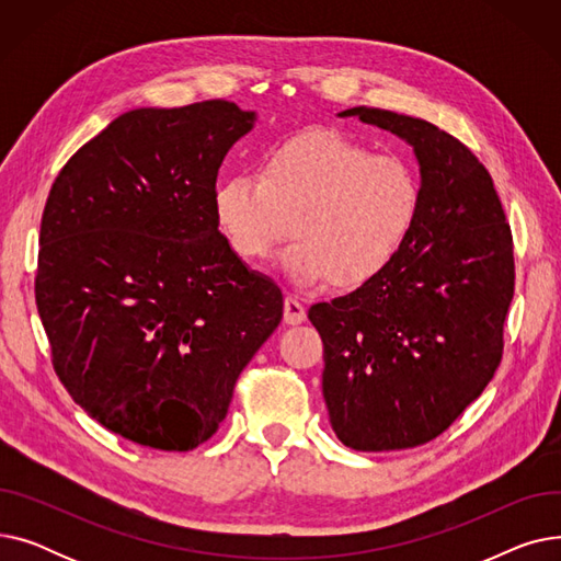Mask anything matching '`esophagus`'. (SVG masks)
Masks as SVG:
<instances>
[{"label": "esophagus", "instance_id": "esophagus-1", "mask_svg": "<svg viewBox=\"0 0 561 561\" xmlns=\"http://www.w3.org/2000/svg\"><path fill=\"white\" fill-rule=\"evenodd\" d=\"M305 318H307L305 305L298 298L288 296L284 300V322H288V325H300V322H305Z\"/></svg>", "mask_w": 561, "mask_h": 561}]
</instances>
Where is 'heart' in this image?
I'll list each match as a JSON object with an SVG mask.
<instances>
[{
	"instance_id": "1",
	"label": "heart",
	"mask_w": 561,
	"mask_h": 561,
	"mask_svg": "<svg viewBox=\"0 0 561 561\" xmlns=\"http://www.w3.org/2000/svg\"><path fill=\"white\" fill-rule=\"evenodd\" d=\"M419 211L421 186L409 163L370 154L334 129L277 142L261 174H231L214 193L218 229L243 261L268 259L296 220L284 271L300 286L373 282L407 245Z\"/></svg>"
}]
</instances>
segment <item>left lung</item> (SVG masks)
Returning <instances> with one entry per match:
<instances>
[{"label":"left lung","mask_w":561,"mask_h":561,"mask_svg":"<svg viewBox=\"0 0 561 561\" xmlns=\"http://www.w3.org/2000/svg\"><path fill=\"white\" fill-rule=\"evenodd\" d=\"M414 147L421 211L389 268L309 309L325 345L322 396L343 446L416 448L480 398L503 359L514 243L489 170L421 117L355 106L339 113Z\"/></svg>","instance_id":"obj_1"}]
</instances>
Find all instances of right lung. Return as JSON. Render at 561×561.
Returning <instances> with one entry per match:
<instances>
[{
    "instance_id": "right-lung-1",
    "label": "right lung",
    "mask_w": 561,
    "mask_h": 561,
    "mask_svg": "<svg viewBox=\"0 0 561 561\" xmlns=\"http://www.w3.org/2000/svg\"><path fill=\"white\" fill-rule=\"evenodd\" d=\"M227 100L123 113L58 172L36 307L72 400L134 444L186 453L282 320V290L231 252L218 170L254 127Z\"/></svg>"
}]
</instances>
